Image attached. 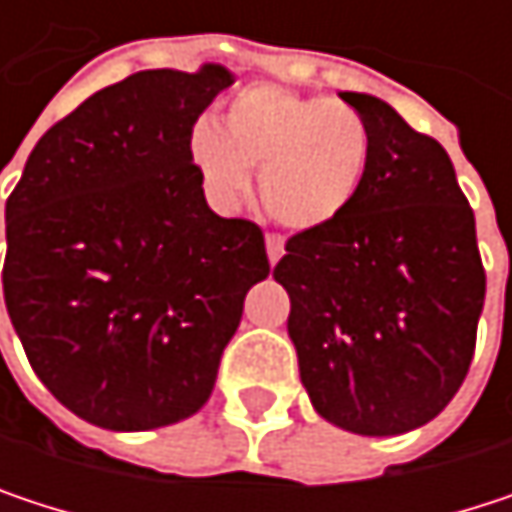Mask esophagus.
Segmentation results:
<instances>
[{
	"label": "esophagus",
	"mask_w": 512,
	"mask_h": 512,
	"mask_svg": "<svg viewBox=\"0 0 512 512\" xmlns=\"http://www.w3.org/2000/svg\"><path fill=\"white\" fill-rule=\"evenodd\" d=\"M281 255H284V240L278 234H266V257H269V263L275 266L281 260Z\"/></svg>",
	"instance_id": "1"
}]
</instances>
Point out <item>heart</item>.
<instances>
[{
	"label": "heart",
	"instance_id": "obj_1",
	"mask_svg": "<svg viewBox=\"0 0 512 512\" xmlns=\"http://www.w3.org/2000/svg\"><path fill=\"white\" fill-rule=\"evenodd\" d=\"M189 156L216 207H237L260 171L266 213L290 231L332 225L350 210L370 168V127L350 103L278 85L240 91L219 127L198 124Z\"/></svg>",
	"mask_w": 512,
	"mask_h": 512
}]
</instances>
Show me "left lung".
Returning a JSON list of instances; mask_svg holds the SVG:
<instances>
[{
    "label": "left lung",
    "mask_w": 512,
    "mask_h": 512,
    "mask_svg": "<svg viewBox=\"0 0 512 512\" xmlns=\"http://www.w3.org/2000/svg\"><path fill=\"white\" fill-rule=\"evenodd\" d=\"M370 127L356 201L287 240L272 278L314 409L358 436L433 421L474 356L486 272L448 151L388 103L341 91Z\"/></svg>",
    "instance_id": "1"
}]
</instances>
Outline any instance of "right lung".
Instances as JSON below:
<instances>
[{
	"label": "right lung",
	"mask_w": 512,
	"mask_h": 512,
	"mask_svg": "<svg viewBox=\"0 0 512 512\" xmlns=\"http://www.w3.org/2000/svg\"><path fill=\"white\" fill-rule=\"evenodd\" d=\"M234 82L142 70L52 124L5 204V308L32 370L73 415L154 430L195 415L269 275L263 231L207 207L189 156Z\"/></svg>",
	"instance_id": "right-lung-1"
}]
</instances>
